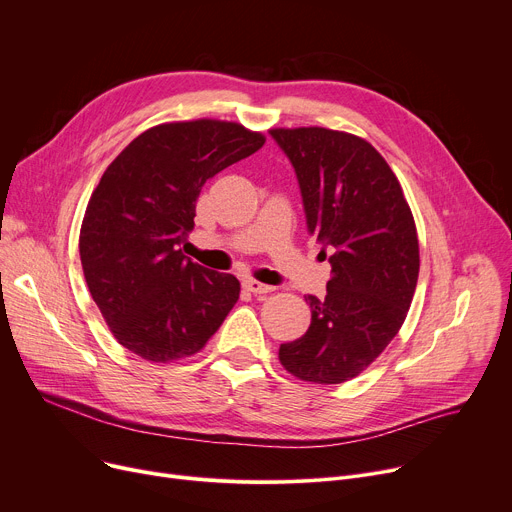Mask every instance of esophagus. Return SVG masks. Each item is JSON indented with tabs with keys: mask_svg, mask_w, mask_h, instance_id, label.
Listing matches in <instances>:
<instances>
[{
	"mask_svg": "<svg viewBox=\"0 0 512 512\" xmlns=\"http://www.w3.org/2000/svg\"><path fill=\"white\" fill-rule=\"evenodd\" d=\"M244 287H246L250 293H254V295H264V293H270V291L275 289V287L264 285V283L254 281V279H246V281H244Z\"/></svg>",
	"mask_w": 512,
	"mask_h": 512,
	"instance_id": "obj_1",
	"label": "esophagus"
}]
</instances>
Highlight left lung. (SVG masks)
<instances>
[{"instance_id": "left-lung-1", "label": "left lung", "mask_w": 512, "mask_h": 512, "mask_svg": "<svg viewBox=\"0 0 512 512\" xmlns=\"http://www.w3.org/2000/svg\"><path fill=\"white\" fill-rule=\"evenodd\" d=\"M291 161L308 231L333 277L326 297L308 295V333L279 359L299 380L341 384L362 374L395 339L419 275V244L397 175L364 138L326 128L270 130Z\"/></svg>"}]
</instances>
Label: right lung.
Wrapping results in <instances>:
<instances>
[{"mask_svg":"<svg viewBox=\"0 0 512 512\" xmlns=\"http://www.w3.org/2000/svg\"><path fill=\"white\" fill-rule=\"evenodd\" d=\"M260 132L219 119L161 124L105 169L80 229L90 295L113 337L148 362L198 353L235 302L239 281L184 256L206 179L254 155Z\"/></svg>","mask_w":512,"mask_h":512,"instance_id":"add662e5","label":"right lung"}]
</instances>
